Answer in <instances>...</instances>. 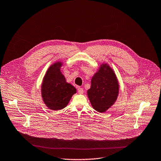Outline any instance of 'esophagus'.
I'll return each mask as SVG.
<instances>
[{"label":"esophagus","instance_id":"34e87169","mask_svg":"<svg viewBox=\"0 0 161 161\" xmlns=\"http://www.w3.org/2000/svg\"><path fill=\"white\" fill-rule=\"evenodd\" d=\"M83 89L82 88H80V87H79L78 88V94H83Z\"/></svg>","mask_w":161,"mask_h":161}]
</instances>
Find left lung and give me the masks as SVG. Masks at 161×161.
<instances>
[{
  "mask_svg": "<svg viewBox=\"0 0 161 161\" xmlns=\"http://www.w3.org/2000/svg\"><path fill=\"white\" fill-rule=\"evenodd\" d=\"M119 93V83L114 71L108 64H101L87 90L92 106L98 112L104 113L116 102Z\"/></svg>",
  "mask_w": 161,
  "mask_h": 161,
  "instance_id": "8db88e82",
  "label": "left lung"
}]
</instances>
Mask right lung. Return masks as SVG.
Here are the masks:
<instances>
[{"label": "right lung", "instance_id": "1", "mask_svg": "<svg viewBox=\"0 0 161 161\" xmlns=\"http://www.w3.org/2000/svg\"><path fill=\"white\" fill-rule=\"evenodd\" d=\"M62 62L51 65L43 78L41 85V96L44 103L52 110H60L69 103L76 89L66 81L62 74Z\"/></svg>", "mask_w": 161, "mask_h": 161}]
</instances>
